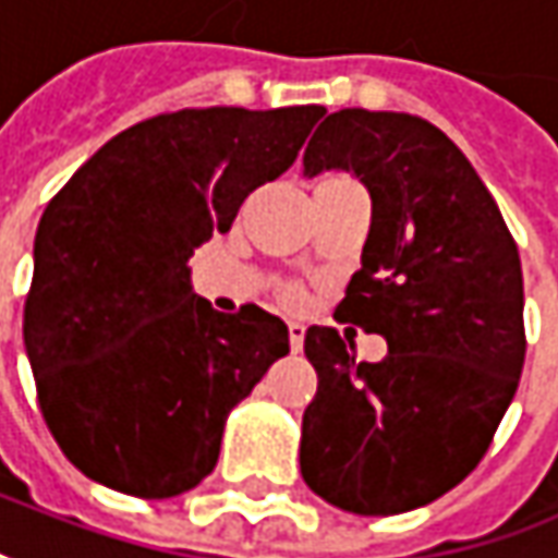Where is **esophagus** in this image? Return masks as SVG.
Segmentation results:
<instances>
[{
	"label": "esophagus",
	"instance_id": "obj_1",
	"mask_svg": "<svg viewBox=\"0 0 558 558\" xmlns=\"http://www.w3.org/2000/svg\"><path fill=\"white\" fill-rule=\"evenodd\" d=\"M289 345H292V351L304 349V326L301 323H289Z\"/></svg>",
	"mask_w": 558,
	"mask_h": 558
}]
</instances>
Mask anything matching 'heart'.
Masks as SVG:
<instances>
[{
	"label": "heart",
	"instance_id": "obj_1",
	"mask_svg": "<svg viewBox=\"0 0 558 558\" xmlns=\"http://www.w3.org/2000/svg\"><path fill=\"white\" fill-rule=\"evenodd\" d=\"M282 298H286V304H292V307H298V304L304 301V294L298 292V289H286V294H282Z\"/></svg>",
	"mask_w": 558,
	"mask_h": 558
}]
</instances>
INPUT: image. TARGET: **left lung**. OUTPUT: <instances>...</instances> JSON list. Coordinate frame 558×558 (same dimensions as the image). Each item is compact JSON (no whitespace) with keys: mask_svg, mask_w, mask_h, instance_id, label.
Wrapping results in <instances>:
<instances>
[{"mask_svg":"<svg viewBox=\"0 0 558 558\" xmlns=\"http://www.w3.org/2000/svg\"><path fill=\"white\" fill-rule=\"evenodd\" d=\"M323 169L357 175L374 204L336 317L389 351L354 361L339 329H307L320 383L304 408L301 477L345 512L399 515L461 484L515 399L527 349L521 260L468 156L417 116H326L304 175Z\"/></svg>","mask_w":558,"mask_h":558,"instance_id":"left-lung-1","label":"left lung"}]
</instances>
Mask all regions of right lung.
Wrapping results in <instances>:
<instances>
[{"label": "right lung", "instance_id": "add662e5", "mask_svg": "<svg viewBox=\"0 0 558 558\" xmlns=\"http://www.w3.org/2000/svg\"><path fill=\"white\" fill-rule=\"evenodd\" d=\"M323 106L182 109L137 122L43 209L24 349L43 421L102 487L169 499L216 468L226 417L289 354L257 304L213 311L191 254L279 179Z\"/></svg>", "mask_w": 558, "mask_h": 558}]
</instances>
